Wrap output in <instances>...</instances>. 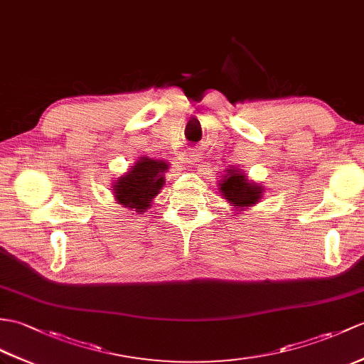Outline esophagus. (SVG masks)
<instances>
[{"label":"esophagus","mask_w":364,"mask_h":364,"mask_svg":"<svg viewBox=\"0 0 364 364\" xmlns=\"http://www.w3.org/2000/svg\"><path fill=\"white\" fill-rule=\"evenodd\" d=\"M198 159H200V154H198L196 149H191V150L186 151V155H184V161L186 163H189V164L193 166V164L198 163Z\"/></svg>","instance_id":"esophagus-1"}]
</instances>
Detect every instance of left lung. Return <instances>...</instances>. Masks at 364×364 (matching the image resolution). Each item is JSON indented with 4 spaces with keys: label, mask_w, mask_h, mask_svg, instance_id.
<instances>
[{
    "label": "left lung",
    "mask_w": 364,
    "mask_h": 364,
    "mask_svg": "<svg viewBox=\"0 0 364 364\" xmlns=\"http://www.w3.org/2000/svg\"><path fill=\"white\" fill-rule=\"evenodd\" d=\"M218 189L226 201L231 203L235 209H245L255 206L262 198L264 188L255 181H250L240 168H228L218 181Z\"/></svg>",
    "instance_id": "left-lung-1"
}]
</instances>
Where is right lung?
Masks as SVG:
<instances>
[{
    "label": "right lung",
    "instance_id": "1",
    "mask_svg": "<svg viewBox=\"0 0 364 364\" xmlns=\"http://www.w3.org/2000/svg\"><path fill=\"white\" fill-rule=\"evenodd\" d=\"M167 168L168 164L161 159L141 156L130 171L113 184L112 191L116 201L134 213H146L166 183L164 172Z\"/></svg>",
    "mask_w": 364,
    "mask_h": 364
}]
</instances>
